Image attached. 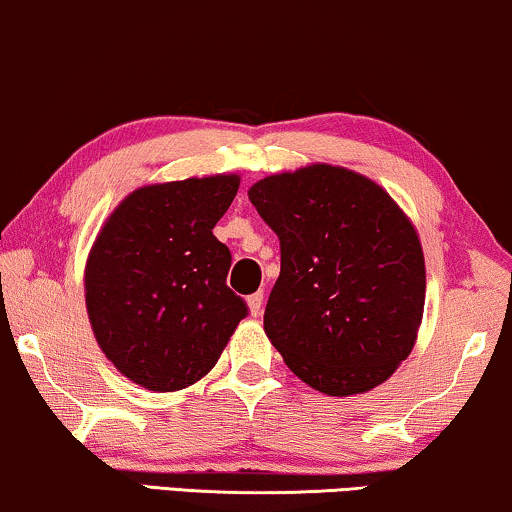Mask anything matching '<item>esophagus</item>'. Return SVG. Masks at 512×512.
Instances as JSON below:
<instances>
[{
  "instance_id": "34e87169",
  "label": "esophagus",
  "mask_w": 512,
  "mask_h": 512,
  "mask_svg": "<svg viewBox=\"0 0 512 512\" xmlns=\"http://www.w3.org/2000/svg\"><path fill=\"white\" fill-rule=\"evenodd\" d=\"M262 304H264V293H252L248 297V307H250V314L252 316H260L262 314Z\"/></svg>"
}]
</instances>
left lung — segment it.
Segmentation results:
<instances>
[{"label": "left lung", "mask_w": 512, "mask_h": 512, "mask_svg": "<svg viewBox=\"0 0 512 512\" xmlns=\"http://www.w3.org/2000/svg\"><path fill=\"white\" fill-rule=\"evenodd\" d=\"M281 241L264 333L331 397L385 383L411 354L425 304L418 234L390 193L345 167L309 165L250 186Z\"/></svg>", "instance_id": "obj_1"}]
</instances>
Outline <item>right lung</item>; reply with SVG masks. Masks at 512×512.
Segmentation results:
<instances>
[{"label": "right lung", "instance_id": "right-lung-1", "mask_svg": "<svg viewBox=\"0 0 512 512\" xmlns=\"http://www.w3.org/2000/svg\"><path fill=\"white\" fill-rule=\"evenodd\" d=\"M241 179L141 186L96 236L84 300L101 352L153 392L184 390L212 371L248 304L226 286L231 252L212 229Z\"/></svg>", "mask_w": 512, "mask_h": 512}]
</instances>
